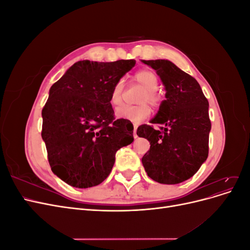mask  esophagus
Wrapping results in <instances>:
<instances>
[{
  "instance_id": "obj_1",
  "label": "esophagus",
  "mask_w": 250,
  "mask_h": 250,
  "mask_svg": "<svg viewBox=\"0 0 250 250\" xmlns=\"http://www.w3.org/2000/svg\"><path fill=\"white\" fill-rule=\"evenodd\" d=\"M133 138H134V139L138 138V134H137V125H134V128H133Z\"/></svg>"
}]
</instances>
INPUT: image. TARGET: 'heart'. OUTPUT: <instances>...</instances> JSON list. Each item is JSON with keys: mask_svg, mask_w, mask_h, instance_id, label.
Masks as SVG:
<instances>
[{"mask_svg": "<svg viewBox=\"0 0 250 250\" xmlns=\"http://www.w3.org/2000/svg\"><path fill=\"white\" fill-rule=\"evenodd\" d=\"M133 81L144 88V92L139 98V105H122L116 109V116L119 119L130 121V122L138 124L145 120L150 115V108L146 104L147 102L153 107H157L162 102V95L156 89L158 86V77L152 70H141L133 75ZM124 92V81L122 79L118 80L113 84L109 101L113 105L121 104Z\"/></svg>", "mask_w": 250, "mask_h": 250, "instance_id": "heart-1", "label": "heart"}]
</instances>
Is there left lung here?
Here are the masks:
<instances>
[{"mask_svg":"<svg viewBox=\"0 0 250 250\" xmlns=\"http://www.w3.org/2000/svg\"><path fill=\"white\" fill-rule=\"evenodd\" d=\"M154 69L166 88V100L139 137L150 142L142 163L148 176L160 184L176 185L191 178L207 161L210 120L208 101L194 77L169 60H143ZM163 127H162L161 126Z\"/></svg>","mask_w":250,"mask_h":250,"instance_id":"8db88e82","label":"left lung"}]
</instances>
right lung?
<instances>
[{
	"instance_id": "add662e5",
	"label": "right lung",
	"mask_w": 250,
	"mask_h": 250,
	"mask_svg": "<svg viewBox=\"0 0 250 250\" xmlns=\"http://www.w3.org/2000/svg\"><path fill=\"white\" fill-rule=\"evenodd\" d=\"M135 60L74 63L50 88L42 111V138L51 170L64 183L85 188L111 172L116 152L133 141V126L116 120L111 88Z\"/></svg>"
}]
</instances>
